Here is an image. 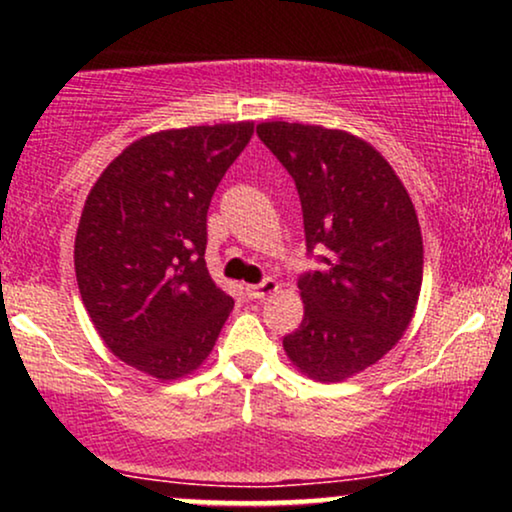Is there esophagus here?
<instances>
[{
    "label": "esophagus",
    "mask_w": 512,
    "mask_h": 512,
    "mask_svg": "<svg viewBox=\"0 0 512 512\" xmlns=\"http://www.w3.org/2000/svg\"><path fill=\"white\" fill-rule=\"evenodd\" d=\"M276 289H279V284H276L274 279H264L262 284L245 286V293H248L250 298H264V296H269V293H274Z\"/></svg>",
    "instance_id": "34e87169"
}]
</instances>
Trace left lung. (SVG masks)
<instances>
[{
	"label": "left lung",
	"instance_id": "1",
	"mask_svg": "<svg viewBox=\"0 0 512 512\" xmlns=\"http://www.w3.org/2000/svg\"><path fill=\"white\" fill-rule=\"evenodd\" d=\"M262 139L296 182L305 248L322 267L298 279L303 322L286 334L293 366L342 383L402 339L424 276V243L402 180L368 142L320 125L262 122Z\"/></svg>",
	"mask_w": 512,
	"mask_h": 512
}]
</instances>
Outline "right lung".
<instances>
[{"instance_id": "obj_1", "label": "right lung", "mask_w": 512, "mask_h": 512, "mask_svg": "<svg viewBox=\"0 0 512 512\" xmlns=\"http://www.w3.org/2000/svg\"><path fill=\"white\" fill-rule=\"evenodd\" d=\"M252 129L149 134L88 192L74 243L81 301L105 346L151 378L178 380L202 366L233 310L204 262L207 211Z\"/></svg>"}]
</instances>
